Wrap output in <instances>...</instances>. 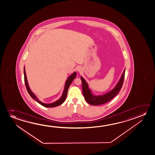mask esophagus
<instances>
[{"mask_svg":"<svg viewBox=\"0 0 155 155\" xmlns=\"http://www.w3.org/2000/svg\"><path fill=\"white\" fill-rule=\"evenodd\" d=\"M81 71H82V68H81V67L78 66L76 67V71L80 72Z\"/></svg>","mask_w":155,"mask_h":155,"instance_id":"obj_1","label":"esophagus"}]
</instances>
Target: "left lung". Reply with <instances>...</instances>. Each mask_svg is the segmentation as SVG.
I'll use <instances>...</instances> for the list:
<instances>
[{
  "label": "left lung",
  "instance_id": "8db88e82",
  "mask_svg": "<svg viewBox=\"0 0 155 155\" xmlns=\"http://www.w3.org/2000/svg\"><path fill=\"white\" fill-rule=\"evenodd\" d=\"M125 68L123 71V73L120 76V79L116 84L114 88L107 93L102 95H96L92 93L91 89L89 87L88 84L86 82L85 79L82 76H81L82 81V91L84 97L86 101L90 104L93 106L100 105L104 103H107L115 97L120 91L123 84V80L124 78Z\"/></svg>",
  "mask_w": 155,
  "mask_h": 155
}]
</instances>
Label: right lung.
Listing matches in <instances>:
<instances>
[{
    "instance_id": "obj_1",
    "label": "right lung",
    "mask_w": 155,
    "mask_h": 155,
    "mask_svg": "<svg viewBox=\"0 0 155 155\" xmlns=\"http://www.w3.org/2000/svg\"><path fill=\"white\" fill-rule=\"evenodd\" d=\"M24 80H25V85L26 87L27 91H28V94H30V96H31V97L33 99H34L35 100L37 101L38 103H40L41 105L44 106L45 107H47V108H52V107H57V106L61 105V104L64 103V101H65V100H66V98L67 95L68 90L69 88V86L71 85L72 81L74 80V79L76 78V73L75 71H74L73 73H72L70 76H68V78H67L66 81V82H65L64 91L62 92V96H61V97L59 98L58 100L55 101L53 103H45L40 101L39 98L37 97V96L32 92L31 89H30V86H29V84H28V81H27V76H26V74L25 67L24 68Z\"/></svg>"
}]
</instances>
